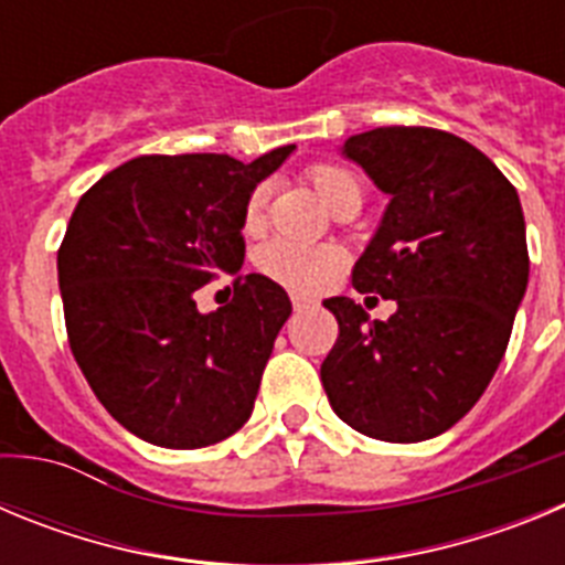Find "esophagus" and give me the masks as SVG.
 <instances>
[{
  "label": "esophagus",
  "instance_id": "obj_1",
  "mask_svg": "<svg viewBox=\"0 0 565 565\" xmlns=\"http://www.w3.org/2000/svg\"><path fill=\"white\" fill-rule=\"evenodd\" d=\"M313 306V299L308 297H294V311H306V308Z\"/></svg>",
  "mask_w": 565,
  "mask_h": 565
}]
</instances>
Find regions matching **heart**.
Masks as SVG:
<instances>
[{
  "mask_svg": "<svg viewBox=\"0 0 565 565\" xmlns=\"http://www.w3.org/2000/svg\"><path fill=\"white\" fill-rule=\"evenodd\" d=\"M311 181L319 198L331 209L339 201H344V198H351V194L362 198L359 181L342 167L319 163V167L311 169ZM263 212H266V186H257L248 194L243 226L248 232H257L263 226ZM257 266L259 271L271 277L274 282H279V286L299 294H311L331 282V277L342 266V252L337 246H328V243H302V239L291 237H274L271 243L259 248Z\"/></svg>",
  "mask_w": 565,
  "mask_h": 565,
  "instance_id": "obj_1",
  "label": "heart"
}]
</instances>
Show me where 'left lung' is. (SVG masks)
I'll return each instance as SVG.
<instances>
[{"label":"left lung","mask_w":565,"mask_h":565,"mask_svg":"<svg viewBox=\"0 0 565 565\" xmlns=\"http://www.w3.org/2000/svg\"><path fill=\"white\" fill-rule=\"evenodd\" d=\"M342 154L391 198L353 288L396 299V313L382 322L351 297L326 299L339 339L322 387L362 436H441L507 353L529 282L521 201L481 149L444 129L379 127L351 135Z\"/></svg>","instance_id":"8db88e82"}]
</instances>
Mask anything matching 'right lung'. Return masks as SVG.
I'll use <instances>...</instances> for the list:
<instances>
[{"label": "right lung", "mask_w": 565, "mask_h": 565, "mask_svg": "<svg viewBox=\"0 0 565 565\" xmlns=\"http://www.w3.org/2000/svg\"><path fill=\"white\" fill-rule=\"evenodd\" d=\"M294 143L228 154H141L82 194L58 248L70 351L115 422L169 447H209L248 422L291 299L263 274L198 311L194 291L246 257L243 212Z\"/></svg>", "instance_id": "right-lung-1"}]
</instances>
